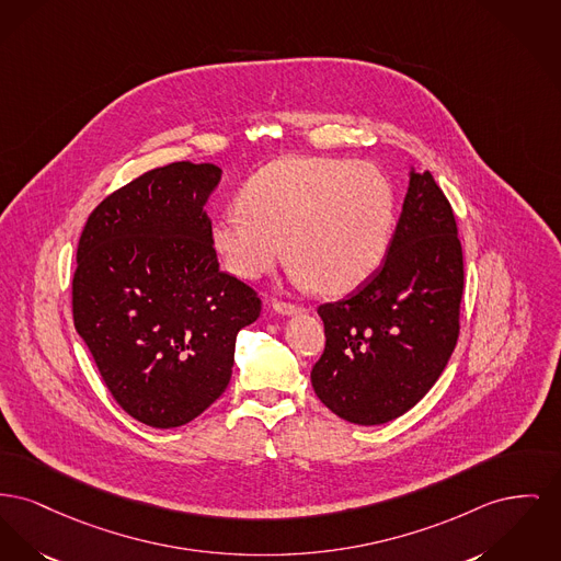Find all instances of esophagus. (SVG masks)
I'll return each instance as SVG.
<instances>
[{
	"instance_id": "1",
	"label": "esophagus",
	"mask_w": 561,
	"mask_h": 561,
	"mask_svg": "<svg viewBox=\"0 0 561 561\" xmlns=\"http://www.w3.org/2000/svg\"><path fill=\"white\" fill-rule=\"evenodd\" d=\"M273 311H275V313H279V316L290 318V316H297V313H300L302 309L297 307V305H290V302H273Z\"/></svg>"
}]
</instances>
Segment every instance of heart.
Here are the masks:
<instances>
[{
    "mask_svg": "<svg viewBox=\"0 0 561 561\" xmlns=\"http://www.w3.org/2000/svg\"><path fill=\"white\" fill-rule=\"evenodd\" d=\"M239 208L211 225V245L232 275L256 282L286 254L300 288L345 295L383 264L396 225L390 180L366 163L288 157L254 173Z\"/></svg>",
    "mask_w": 561,
    "mask_h": 561,
    "instance_id": "b5f03b06",
    "label": "heart"
}]
</instances>
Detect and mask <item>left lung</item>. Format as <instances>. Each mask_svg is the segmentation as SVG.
Returning <instances> with one entry per match:
<instances>
[{"label": "left lung", "mask_w": 561, "mask_h": 561, "mask_svg": "<svg viewBox=\"0 0 561 561\" xmlns=\"http://www.w3.org/2000/svg\"><path fill=\"white\" fill-rule=\"evenodd\" d=\"M461 290L451 205L430 171L411 165L386 261L350 297L318 309L327 330L324 354L311 368L318 398L358 426L407 413L451 358Z\"/></svg>", "instance_id": "1"}]
</instances>
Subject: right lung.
<instances>
[{
  "label": "right lung",
  "mask_w": 561,
  "mask_h": 561,
  "mask_svg": "<svg viewBox=\"0 0 561 561\" xmlns=\"http://www.w3.org/2000/svg\"><path fill=\"white\" fill-rule=\"evenodd\" d=\"M222 169L157 167L103 198L78 243L73 324L114 400L137 422L178 428L231 381L237 332L259 295L220 271L205 203Z\"/></svg>",
  "instance_id": "right-lung-1"
}]
</instances>
